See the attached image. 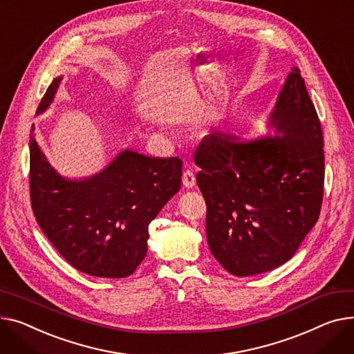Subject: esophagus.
<instances>
[{
  "label": "esophagus",
  "mask_w": 354,
  "mask_h": 354,
  "mask_svg": "<svg viewBox=\"0 0 354 354\" xmlns=\"http://www.w3.org/2000/svg\"><path fill=\"white\" fill-rule=\"evenodd\" d=\"M182 183L185 187H194L196 185V178L192 171H185L182 175Z\"/></svg>",
  "instance_id": "obj_1"
}]
</instances>
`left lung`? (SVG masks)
I'll list each match as a JSON object with an SVG mask.
<instances>
[{
    "mask_svg": "<svg viewBox=\"0 0 354 354\" xmlns=\"http://www.w3.org/2000/svg\"><path fill=\"white\" fill-rule=\"evenodd\" d=\"M270 125L276 136L253 140L210 132L195 151L209 249L234 276L286 263L320 215L323 132L297 68L279 93Z\"/></svg>",
    "mask_w": 354,
    "mask_h": 354,
    "instance_id": "8db88e82",
    "label": "left lung"
}]
</instances>
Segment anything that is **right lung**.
I'll list each match as a JSON object with an SVG mask.
<instances>
[{
	"label": "right lung",
	"mask_w": 354,
	"mask_h": 354,
	"mask_svg": "<svg viewBox=\"0 0 354 354\" xmlns=\"http://www.w3.org/2000/svg\"><path fill=\"white\" fill-rule=\"evenodd\" d=\"M61 77L46 89L38 113L53 102ZM34 129V128H32ZM30 138V196L45 236L80 272L121 279L132 274L148 250V226L179 189L182 160L127 149L91 178L59 176Z\"/></svg>",
	"instance_id": "right-lung-1"
}]
</instances>
